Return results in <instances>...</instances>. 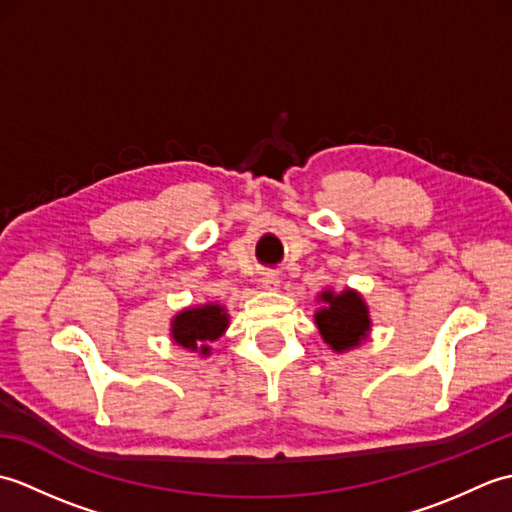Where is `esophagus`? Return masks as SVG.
<instances>
[{
	"label": "esophagus",
	"instance_id": "34e87169",
	"mask_svg": "<svg viewBox=\"0 0 512 512\" xmlns=\"http://www.w3.org/2000/svg\"><path fill=\"white\" fill-rule=\"evenodd\" d=\"M262 284H264L266 288H279L281 277H279L277 273H264V275H262Z\"/></svg>",
	"mask_w": 512,
	"mask_h": 512
}]
</instances>
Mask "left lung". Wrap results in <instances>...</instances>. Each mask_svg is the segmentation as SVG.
I'll return each mask as SVG.
<instances>
[{"instance_id":"1","label":"left lung","mask_w":512,"mask_h":512,"mask_svg":"<svg viewBox=\"0 0 512 512\" xmlns=\"http://www.w3.org/2000/svg\"><path fill=\"white\" fill-rule=\"evenodd\" d=\"M321 301L325 306L317 312V325L323 334L325 343L332 345V350H350L358 345L369 332V314L363 299L352 290H343L341 295L323 292Z\"/></svg>"}]
</instances>
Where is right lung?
Returning <instances> with one entry per match:
<instances>
[{"label":"right lung","mask_w":512,"mask_h":512,"mask_svg":"<svg viewBox=\"0 0 512 512\" xmlns=\"http://www.w3.org/2000/svg\"><path fill=\"white\" fill-rule=\"evenodd\" d=\"M228 317L224 308L220 306H202V308H189L180 312L173 319L171 336L178 345L187 347V350H200L202 354H209V345L217 336H222L226 330Z\"/></svg>","instance_id":"obj_1"}]
</instances>
